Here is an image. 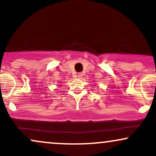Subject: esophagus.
<instances>
[{
    "label": "esophagus",
    "mask_w": 156,
    "mask_h": 156,
    "mask_svg": "<svg viewBox=\"0 0 156 156\" xmlns=\"http://www.w3.org/2000/svg\"><path fill=\"white\" fill-rule=\"evenodd\" d=\"M83 74L82 73H78V74L77 75V78H79V79H80V78H82V77H83Z\"/></svg>",
    "instance_id": "esophagus-1"
}]
</instances>
